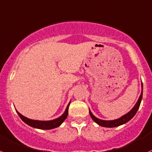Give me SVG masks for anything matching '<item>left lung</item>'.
Segmentation results:
<instances>
[{
    "instance_id": "1",
    "label": "left lung",
    "mask_w": 152,
    "mask_h": 152,
    "mask_svg": "<svg viewBox=\"0 0 152 152\" xmlns=\"http://www.w3.org/2000/svg\"><path fill=\"white\" fill-rule=\"evenodd\" d=\"M141 87H142V91H141V94L140 95L139 98H138V100L136 103V104L134 105V106L128 113L123 115V116L121 117L120 118H118V119L116 120H112V121H105V120L99 119V118H96V117L91 113V110L89 109L90 116H91V118H92V120L96 123V124L103 127L113 128L119 126L123 125V124H126L127 122H129V121L134 116L135 114L137 113V112L138 109H139L140 107V105L141 100H142V83L141 84Z\"/></svg>"
}]
</instances>
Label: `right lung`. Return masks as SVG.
I'll return each mask as SVG.
<instances>
[{"mask_svg":"<svg viewBox=\"0 0 152 152\" xmlns=\"http://www.w3.org/2000/svg\"><path fill=\"white\" fill-rule=\"evenodd\" d=\"M70 103H71V101H70L69 103V104L67 105L65 112H64V114H63L61 116L56 118V119L52 120V121H37V120H31L28 118H26L23 115H22L21 114L19 113L17 110H16V112H17L18 115H19V117L21 118L22 121H23L25 124H26L27 125L30 126L33 128H35V129L49 130V129H55V128L60 126L64 123V121L66 119L67 116H68L69 106Z\"/></svg>","mask_w":152,"mask_h":152,"instance_id":"add662e5","label":"right lung"}]
</instances>
